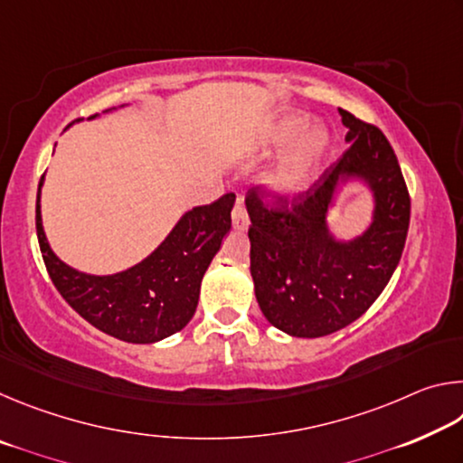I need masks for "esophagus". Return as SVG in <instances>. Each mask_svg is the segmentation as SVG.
Masks as SVG:
<instances>
[{"instance_id":"1","label":"esophagus","mask_w":463,"mask_h":463,"mask_svg":"<svg viewBox=\"0 0 463 463\" xmlns=\"http://www.w3.org/2000/svg\"><path fill=\"white\" fill-rule=\"evenodd\" d=\"M249 224H250V221H249L245 203H242V200H237V203H234V208H232V226L242 232L249 229Z\"/></svg>"}]
</instances>
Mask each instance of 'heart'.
Here are the masks:
<instances>
[{"label":"heart","instance_id":"b5f03b06","mask_svg":"<svg viewBox=\"0 0 463 463\" xmlns=\"http://www.w3.org/2000/svg\"><path fill=\"white\" fill-rule=\"evenodd\" d=\"M304 127H307V116H279L278 120H273L268 132H265L261 151L268 153L271 148L288 143ZM328 145H331V137H328L326 128L317 124V127L303 130L300 136L288 145L286 151L278 156V161L273 163L268 175H265L263 182L268 192L281 200L294 198V195L302 194L315 182L320 163H323L328 151Z\"/></svg>","mask_w":463,"mask_h":463}]
</instances>
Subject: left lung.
Segmentation results:
<instances>
[{
	"label": "left lung",
	"mask_w": 463,
	"mask_h": 463,
	"mask_svg": "<svg viewBox=\"0 0 463 463\" xmlns=\"http://www.w3.org/2000/svg\"><path fill=\"white\" fill-rule=\"evenodd\" d=\"M349 148L289 210H269L247 194L250 276L263 317L289 336L315 339L354 323L372 307L401 261L411 198L388 138L339 109ZM362 183L373 194V222L336 240L327 213L340 187ZM286 208V200H279Z\"/></svg>",
	"instance_id": "left-lung-1"
}]
</instances>
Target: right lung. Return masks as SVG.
Listing matches in <instances>:
<instances>
[{"label":"right lung","instance_id":"add662e5","mask_svg":"<svg viewBox=\"0 0 463 463\" xmlns=\"http://www.w3.org/2000/svg\"><path fill=\"white\" fill-rule=\"evenodd\" d=\"M43 184L44 175L36 195L38 245L69 307L101 333L127 343H156L182 331L198 307L203 273L231 231L234 194L187 210L165 241L132 268L91 276L61 261L51 249L41 214Z\"/></svg>","mask_w":463,"mask_h":463}]
</instances>
